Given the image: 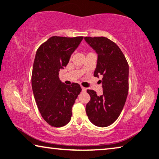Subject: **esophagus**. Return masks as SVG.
<instances>
[{
	"label": "esophagus",
	"mask_w": 159,
	"mask_h": 159,
	"mask_svg": "<svg viewBox=\"0 0 159 159\" xmlns=\"http://www.w3.org/2000/svg\"><path fill=\"white\" fill-rule=\"evenodd\" d=\"M81 88H82V91L83 92H85V91H86V88H85V87H81Z\"/></svg>",
	"instance_id": "34e87169"
}]
</instances>
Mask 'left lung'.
I'll list each match as a JSON object with an SVG mask.
<instances>
[{
	"instance_id": "8db88e82",
	"label": "left lung",
	"mask_w": 159,
	"mask_h": 159,
	"mask_svg": "<svg viewBox=\"0 0 159 159\" xmlns=\"http://www.w3.org/2000/svg\"><path fill=\"white\" fill-rule=\"evenodd\" d=\"M97 54L94 76L102 77L103 94L87 89L90 101L86 105L88 119L94 125L106 127L120 115L129 91V65L116 43L105 37H84Z\"/></svg>"
}]
</instances>
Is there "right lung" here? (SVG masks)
I'll return each instance as SVG.
<instances>
[{
  "label": "right lung",
  "instance_id": "obj_1",
  "mask_svg": "<svg viewBox=\"0 0 159 159\" xmlns=\"http://www.w3.org/2000/svg\"><path fill=\"white\" fill-rule=\"evenodd\" d=\"M83 37L53 36L36 52L32 72V89L38 108L47 123L61 127L71 119L72 108L82 91L77 83L66 85L59 78Z\"/></svg>",
  "mask_w": 159,
  "mask_h": 159
}]
</instances>
